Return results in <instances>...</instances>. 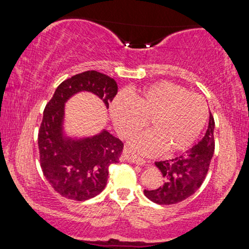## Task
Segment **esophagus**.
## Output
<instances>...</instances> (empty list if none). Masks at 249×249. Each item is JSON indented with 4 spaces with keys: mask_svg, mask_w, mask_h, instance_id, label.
I'll use <instances>...</instances> for the list:
<instances>
[{
    "mask_svg": "<svg viewBox=\"0 0 249 249\" xmlns=\"http://www.w3.org/2000/svg\"><path fill=\"white\" fill-rule=\"evenodd\" d=\"M123 157H124V160H126V161L135 163V165H141L142 166V165H144V163H145L144 159L137 157V156L135 155L132 150H129L128 148H125L123 150Z\"/></svg>",
    "mask_w": 249,
    "mask_h": 249,
    "instance_id": "1",
    "label": "esophagus"
}]
</instances>
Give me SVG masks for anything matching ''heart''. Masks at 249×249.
I'll return each instance as SVG.
<instances>
[{
	"label": "heart",
	"mask_w": 249,
	"mask_h": 249,
	"mask_svg": "<svg viewBox=\"0 0 249 249\" xmlns=\"http://www.w3.org/2000/svg\"><path fill=\"white\" fill-rule=\"evenodd\" d=\"M109 114L122 138L130 137L148 123L150 130L130 142L138 153L155 155L165 149L166 154H176L189 148L199 137L208 119V105L200 94L162 81L128 98L116 96Z\"/></svg>",
	"instance_id": "1"
}]
</instances>
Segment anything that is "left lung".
I'll list each match as a JSON object with an SVG mask.
<instances>
[{
    "label": "left lung",
    "mask_w": 249,
    "mask_h": 249,
    "mask_svg": "<svg viewBox=\"0 0 249 249\" xmlns=\"http://www.w3.org/2000/svg\"><path fill=\"white\" fill-rule=\"evenodd\" d=\"M214 119L210 112L204 137L180 157L155 162L165 183L155 190H144L145 196L157 204H176L191 196L203 183L214 154Z\"/></svg>",
    "instance_id": "1"
}]
</instances>
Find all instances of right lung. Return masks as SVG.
<instances>
[{
	"label": "right lung",
	"mask_w": 249,
	"mask_h": 249,
	"mask_svg": "<svg viewBox=\"0 0 249 249\" xmlns=\"http://www.w3.org/2000/svg\"><path fill=\"white\" fill-rule=\"evenodd\" d=\"M84 91L99 96L108 108V101L117 93V84L114 79L93 70L65 80L46 105L38 133L45 178L59 195L75 201L89 200L104 190L108 167L120 161L124 147L107 129L93 136H67L65 105L71 96Z\"/></svg>",
	"instance_id": "add662e5"
}]
</instances>
